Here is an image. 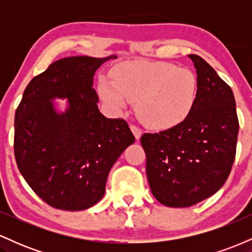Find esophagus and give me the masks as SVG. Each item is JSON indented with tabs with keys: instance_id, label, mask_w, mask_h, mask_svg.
I'll return each mask as SVG.
<instances>
[{
	"instance_id": "obj_1",
	"label": "esophagus",
	"mask_w": 252,
	"mask_h": 252,
	"mask_svg": "<svg viewBox=\"0 0 252 252\" xmlns=\"http://www.w3.org/2000/svg\"><path fill=\"white\" fill-rule=\"evenodd\" d=\"M130 129H131L132 134H134L136 140H140L141 136H142V130L138 128V126H134V124H132V126H130Z\"/></svg>"
}]
</instances>
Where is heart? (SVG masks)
<instances>
[{
	"instance_id": "obj_1",
	"label": "heart",
	"mask_w": 252,
	"mask_h": 252,
	"mask_svg": "<svg viewBox=\"0 0 252 252\" xmlns=\"http://www.w3.org/2000/svg\"><path fill=\"white\" fill-rule=\"evenodd\" d=\"M99 94L115 109L136 103L138 118L152 129H169L186 120L196 99L192 71L167 63L136 62L114 72V82L100 79Z\"/></svg>"
}]
</instances>
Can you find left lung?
<instances>
[{"label":"left lung","instance_id":"obj_1","mask_svg":"<svg viewBox=\"0 0 252 252\" xmlns=\"http://www.w3.org/2000/svg\"><path fill=\"white\" fill-rule=\"evenodd\" d=\"M196 70V99L186 120L141 137L153 195L164 206L189 207L227 180L236 156L238 117L233 92L212 66L189 56Z\"/></svg>","mask_w":252,"mask_h":252}]
</instances>
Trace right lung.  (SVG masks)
<instances>
[{"label": "right lung", "mask_w": 252, "mask_h": 252, "mask_svg": "<svg viewBox=\"0 0 252 252\" xmlns=\"http://www.w3.org/2000/svg\"><path fill=\"white\" fill-rule=\"evenodd\" d=\"M108 58L70 57L54 62L26 88L15 112L14 153L31 189L54 209L82 211L104 196L109 172L135 142L128 123L98 110L94 72ZM66 97L57 113L51 102Z\"/></svg>", "instance_id": "add662e5"}]
</instances>
